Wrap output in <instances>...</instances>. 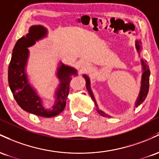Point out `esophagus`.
<instances>
[{
	"mask_svg": "<svg viewBox=\"0 0 159 159\" xmlns=\"http://www.w3.org/2000/svg\"><path fill=\"white\" fill-rule=\"evenodd\" d=\"M80 66L83 70H86V69H88L89 67V64L85 61H82L81 63H80Z\"/></svg>",
	"mask_w": 159,
	"mask_h": 159,
	"instance_id": "esophagus-1",
	"label": "esophagus"
}]
</instances>
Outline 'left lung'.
<instances>
[{"label": "left lung", "instance_id": "8db88e82", "mask_svg": "<svg viewBox=\"0 0 159 159\" xmlns=\"http://www.w3.org/2000/svg\"><path fill=\"white\" fill-rule=\"evenodd\" d=\"M141 42L140 40H136L135 41V47H136V49L138 52V55L140 56V49H141ZM140 61H141V65H142V70H143V74H142V77H141V85H140V92H139L138 97L134 103V108L137 107L138 106H140L141 103L143 102L144 100L147 98L148 92H149V76H150V70H149V67L147 63H146V61H143V59H140ZM83 76L84 77L85 80V85H86V89L88 90L89 94H90L91 98H92V101H94V104L96 106V110H97L98 113L100 115L102 116L103 117H109L110 118V116L109 114L104 113V112L101 110L98 106V103L96 102L95 98H94L93 92H92V89H91V83H90V79L87 75L83 74Z\"/></svg>", "mask_w": 159, "mask_h": 159}]
</instances>
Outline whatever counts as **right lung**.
I'll return each mask as SVG.
<instances>
[{
	"mask_svg": "<svg viewBox=\"0 0 159 159\" xmlns=\"http://www.w3.org/2000/svg\"><path fill=\"white\" fill-rule=\"evenodd\" d=\"M47 34V28L41 25H35L30 27L25 36L18 40L9 65L8 82L14 98L22 110L39 116L49 118L58 115L65 109L70 89L69 83L72 76L77 75V70L59 62L56 74L59 84L55 92V102L52 108H46L37 89L29 82L26 67L30 55L28 47L45 38Z\"/></svg>",
	"mask_w": 159,
	"mask_h": 159,
	"instance_id": "1",
	"label": "right lung"
}]
</instances>
